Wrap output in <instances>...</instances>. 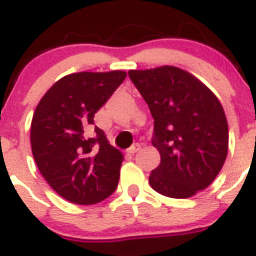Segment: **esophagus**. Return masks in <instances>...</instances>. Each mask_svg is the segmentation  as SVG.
Returning <instances> with one entry per match:
<instances>
[{"mask_svg": "<svg viewBox=\"0 0 256 256\" xmlns=\"http://www.w3.org/2000/svg\"><path fill=\"white\" fill-rule=\"evenodd\" d=\"M140 148H141V146H140L138 144H133V146H130V148L126 150V152L130 154V155H133V154H136L137 151H140Z\"/></svg>", "mask_w": 256, "mask_h": 256, "instance_id": "obj_1", "label": "esophagus"}]
</instances>
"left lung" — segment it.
Listing matches in <instances>:
<instances>
[{"mask_svg":"<svg viewBox=\"0 0 256 256\" xmlns=\"http://www.w3.org/2000/svg\"><path fill=\"white\" fill-rule=\"evenodd\" d=\"M154 118L152 144L160 164L150 186L172 198H187L216 180L228 154V123L218 97L186 70L164 65L130 70Z\"/></svg>","mask_w":256,"mask_h":256,"instance_id":"obj_1","label":"left lung"}]
</instances>
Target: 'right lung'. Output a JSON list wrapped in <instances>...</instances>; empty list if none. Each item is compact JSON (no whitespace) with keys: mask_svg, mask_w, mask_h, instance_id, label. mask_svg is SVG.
<instances>
[{"mask_svg":"<svg viewBox=\"0 0 256 256\" xmlns=\"http://www.w3.org/2000/svg\"><path fill=\"white\" fill-rule=\"evenodd\" d=\"M126 76L123 70L69 74L36 108L30 124L33 158L52 190L70 202L97 204L116 188L123 154L100 128L94 126V138L88 134L97 110Z\"/></svg>","mask_w":256,"mask_h":256,"instance_id":"right-lung-1","label":"right lung"}]
</instances>
